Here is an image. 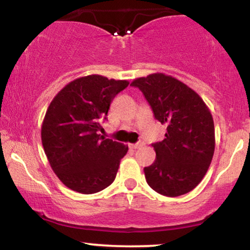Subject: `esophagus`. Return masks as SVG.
<instances>
[{
	"label": "esophagus",
	"instance_id": "obj_1",
	"mask_svg": "<svg viewBox=\"0 0 250 250\" xmlns=\"http://www.w3.org/2000/svg\"><path fill=\"white\" fill-rule=\"evenodd\" d=\"M143 145H145V142L139 141L137 143H134V145H130V148L131 149H139V148H141Z\"/></svg>",
	"mask_w": 250,
	"mask_h": 250
}]
</instances>
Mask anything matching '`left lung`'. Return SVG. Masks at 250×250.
I'll use <instances>...</instances> for the list:
<instances>
[{"label":"left lung","instance_id":"8db88e82","mask_svg":"<svg viewBox=\"0 0 250 250\" xmlns=\"http://www.w3.org/2000/svg\"><path fill=\"white\" fill-rule=\"evenodd\" d=\"M142 91L155 119L167 125L165 140L153 143L156 159L145 167L147 183L165 196L187 194L207 173L215 150L214 121L197 93L162 73L131 82Z\"/></svg>","mask_w":250,"mask_h":250}]
</instances>
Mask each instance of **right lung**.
Segmentation results:
<instances>
[{
	"mask_svg": "<svg viewBox=\"0 0 250 250\" xmlns=\"http://www.w3.org/2000/svg\"><path fill=\"white\" fill-rule=\"evenodd\" d=\"M128 84L125 80L83 76L50 102L42 123V146L54 173L71 190L94 194L115 180L128 147L99 131L111 101Z\"/></svg>",
	"mask_w": 250,
	"mask_h": 250,
	"instance_id": "add662e5",
	"label": "right lung"
}]
</instances>
